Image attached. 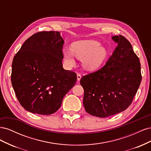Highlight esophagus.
<instances>
[{"mask_svg":"<svg viewBox=\"0 0 151 151\" xmlns=\"http://www.w3.org/2000/svg\"><path fill=\"white\" fill-rule=\"evenodd\" d=\"M77 81H79L81 79V75L80 74H79V73H77Z\"/></svg>","mask_w":151,"mask_h":151,"instance_id":"34e87169","label":"esophagus"}]
</instances>
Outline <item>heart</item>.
<instances>
[{"mask_svg": "<svg viewBox=\"0 0 151 151\" xmlns=\"http://www.w3.org/2000/svg\"><path fill=\"white\" fill-rule=\"evenodd\" d=\"M101 45L99 42L94 40L77 41L72 44L71 49H63L65 62L69 67L74 65L75 55L79 59H82L83 66L86 70L97 69L106 60L108 56V50Z\"/></svg>", "mask_w": 151, "mask_h": 151, "instance_id": "1", "label": "heart"}]
</instances>
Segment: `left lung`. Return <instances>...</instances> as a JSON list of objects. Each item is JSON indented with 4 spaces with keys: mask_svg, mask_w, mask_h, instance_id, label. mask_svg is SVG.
Instances as JSON below:
<instances>
[{
    "mask_svg": "<svg viewBox=\"0 0 151 151\" xmlns=\"http://www.w3.org/2000/svg\"><path fill=\"white\" fill-rule=\"evenodd\" d=\"M111 38L117 47L106 64L80 81L84 90L83 104L86 112L100 118L125 110L142 80L139 58L130 43L122 35Z\"/></svg>",
    "mask_w": 151,
    "mask_h": 151,
    "instance_id": "left-lung-1",
    "label": "left lung"
}]
</instances>
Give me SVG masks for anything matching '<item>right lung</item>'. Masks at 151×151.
Listing matches in <instances>:
<instances>
[{
	"mask_svg": "<svg viewBox=\"0 0 151 151\" xmlns=\"http://www.w3.org/2000/svg\"><path fill=\"white\" fill-rule=\"evenodd\" d=\"M63 43L60 32H38L25 41L14 57L11 83L26 110L53 114L75 85L76 73L63 68Z\"/></svg>",
	"mask_w": 151,
	"mask_h": 151,
	"instance_id": "right-lung-1",
	"label": "right lung"
}]
</instances>
